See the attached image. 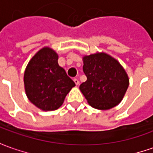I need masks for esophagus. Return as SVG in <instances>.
Instances as JSON below:
<instances>
[{"label": "esophagus", "mask_w": 153, "mask_h": 153, "mask_svg": "<svg viewBox=\"0 0 153 153\" xmlns=\"http://www.w3.org/2000/svg\"><path fill=\"white\" fill-rule=\"evenodd\" d=\"M73 81H74V82H75V84H76V86L79 85V81H78V79L75 78V79H74Z\"/></svg>", "instance_id": "1"}]
</instances>
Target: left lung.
Returning <instances> with one entry per match:
<instances>
[{
  "mask_svg": "<svg viewBox=\"0 0 153 153\" xmlns=\"http://www.w3.org/2000/svg\"><path fill=\"white\" fill-rule=\"evenodd\" d=\"M87 81L79 88L88 103L98 110H109L122 101L129 85L124 68L107 53H95L82 57Z\"/></svg>",
  "mask_w": 153,
  "mask_h": 153,
  "instance_id": "obj_1",
  "label": "left lung"
}]
</instances>
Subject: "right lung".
Returning a JSON list of instances; mask_svg holds the SVG:
<instances>
[{
    "mask_svg": "<svg viewBox=\"0 0 153 153\" xmlns=\"http://www.w3.org/2000/svg\"><path fill=\"white\" fill-rule=\"evenodd\" d=\"M59 56L44 47L29 61L24 74L25 94L29 100L42 111H54L76 86L65 71L58 64Z\"/></svg>",
    "mask_w": 153,
    "mask_h": 153,
    "instance_id": "add662e5",
    "label": "right lung"
}]
</instances>
